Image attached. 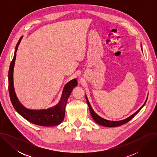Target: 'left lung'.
<instances>
[{"label":"left lung","mask_w":157,"mask_h":157,"mask_svg":"<svg viewBox=\"0 0 157 157\" xmlns=\"http://www.w3.org/2000/svg\"><path fill=\"white\" fill-rule=\"evenodd\" d=\"M141 48H142V44H141ZM143 52V51H142ZM148 98V97H147ZM86 101H87V105L89 106V110H90V113L91 114V116H92V118L93 119V120L98 124L102 125V126H104V127H117V126H120V125H122L127 122H128V121H130L133 117H135L138 113L142 109V107L144 106V105L145 104L146 102H147V98L146 99L144 104L142 105V107L139 109L137 110L135 113H133L132 115H131L130 116H129L128 117L124 119V120H122V121H109V120H106L101 117H100L99 116H98L95 112L93 110L90 103H89L88 99H87V98L86 95Z\"/></svg>","instance_id":"8db88e82"}]
</instances>
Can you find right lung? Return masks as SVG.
I'll return each mask as SVG.
<instances>
[{
  "label": "right lung",
  "mask_w": 157,
  "mask_h": 157,
  "mask_svg": "<svg viewBox=\"0 0 157 157\" xmlns=\"http://www.w3.org/2000/svg\"><path fill=\"white\" fill-rule=\"evenodd\" d=\"M22 38L23 36L20 37L17 44L14 56L10 64L9 71V91L12 104L20 116L33 124L46 127L59 125L64 119V110L67 101L73 89L78 85L77 80L76 79H73L65 84L59 101L52 107L48 108L47 109L34 110L27 109L19 101L16 95L13 85V68L16 59V53Z\"/></svg>",
  "instance_id": "add662e5"
}]
</instances>
